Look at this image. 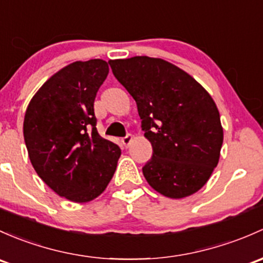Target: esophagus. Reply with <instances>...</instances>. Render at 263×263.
I'll return each instance as SVG.
<instances>
[{
    "instance_id": "1",
    "label": "esophagus",
    "mask_w": 263,
    "mask_h": 263,
    "mask_svg": "<svg viewBox=\"0 0 263 263\" xmlns=\"http://www.w3.org/2000/svg\"><path fill=\"white\" fill-rule=\"evenodd\" d=\"M132 140H134V137H132V135H127L126 137H123L122 140H121V142H122V145L124 147H128L129 143L132 142Z\"/></svg>"
}]
</instances>
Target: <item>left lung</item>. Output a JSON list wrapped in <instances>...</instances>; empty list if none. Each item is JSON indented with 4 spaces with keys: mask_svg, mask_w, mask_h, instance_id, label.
Instances as JSON below:
<instances>
[{
    "mask_svg": "<svg viewBox=\"0 0 263 263\" xmlns=\"http://www.w3.org/2000/svg\"><path fill=\"white\" fill-rule=\"evenodd\" d=\"M136 101L153 157L142 167L150 186L171 199L194 194L218 165L223 127L214 101L192 76L164 59L109 60Z\"/></svg>",
    "mask_w": 263,
    "mask_h": 263,
    "instance_id": "obj_1",
    "label": "left lung"
}]
</instances>
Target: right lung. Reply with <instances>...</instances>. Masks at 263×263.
Returning a JSON list of instances; mask_svg holds the SVG:
<instances>
[{
  "label": "right lung",
  "mask_w": 263,
  "mask_h": 263,
  "mask_svg": "<svg viewBox=\"0 0 263 263\" xmlns=\"http://www.w3.org/2000/svg\"><path fill=\"white\" fill-rule=\"evenodd\" d=\"M108 71L102 59L71 63L41 85L25 113L32 166L59 197L74 203L101 195L121 156V148L96 128L95 99Z\"/></svg>",
  "instance_id": "add662e5"
}]
</instances>
